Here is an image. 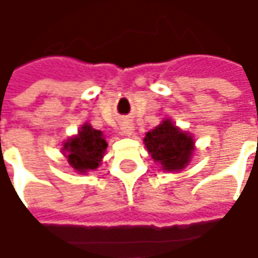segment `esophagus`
<instances>
[{
    "mask_svg": "<svg viewBox=\"0 0 258 258\" xmlns=\"http://www.w3.org/2000/svg\"><path fill=\"white\" fill-rule=\"evenodd\" d=\"M121 133L124 134V136H131L133 133H134V124L128 120H124L121 122Z\"/></svg>",
    "mask_w": 258,
    "mask_h": 258,
    "instance_id": "esophagus-1",
    "label": "esophagus"
}]
</instances>
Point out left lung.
Here are the masks:
<instances>
[{
	"label": "left lung",
	"instance_id": "left-lung-1",
	"mask_svg": "<svg viewBox=\"0 0 258 258\" xmlns=\"http://www.w3.org/2000/svg\"><path fill=\"white\" fill-rule=\"evenodd\" d=\"M147 151L167 173H180L192 158L196 141L170 118H164L144 137Z\"/></svg>",
	"mask_w": 258,
	"mask_h": 258
}]
</instances>
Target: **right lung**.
<instances>
[{
	"label": "right lung",
	"mask_w": 258,
	"mask_h": 258,
	"mask_svg": "<svg viewBox=\"0 0 258 258\" xmlns=\"http://www.w3.org/2000/svg\"><path fill=\"white\" fill-rule=\"evenodd\" d=\"M107 147L108 144L102 131L93 128L91 124L85 122L76 136L67 138V141L62 143L61 153L77 173L87 174L97 170L101 164Z\"/></svg>",
	"instance_id": "obj_1"
}]
</instances>
